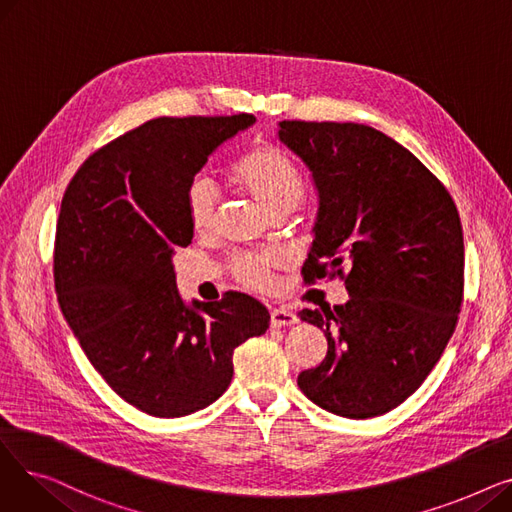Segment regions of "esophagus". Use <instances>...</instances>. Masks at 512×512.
Returning <instances> with one entry per match:
<instances>
[{"instance_id": "obj_1", "label": "esophagus", "mask_w": 512, "mask_h": 512, "mask_svg": "<svg viewBox=\"0 0 512 512\" xmlns=\"http://www.w3.org/2000/svg\"><path fill=\"white\" fill-rule=\"evenodd\" d=\"M270 317H272V326H274V328H282V326H292V324H297V315H294V313H292V311H288V309H282V307L272 309Z\"/></svg>"}]
</instances>
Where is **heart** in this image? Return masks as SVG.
Masks as SVG:
<instances>
[{
  "mask_svg": "<svg viewBox=\"0 0 512 512\" xmlns=\"http://www.w3.org/2000/svg\"><path fill=\"white\" fill-rule=\"evenodd\" d=\"M230 182L242 193L253 197L272 218H284L305 195V176L297 161L270 143H257L242 153L230 168ZM213 186L197 178L186 188L188 224L197 234H209L215 226ZM284 263L278 253H240L232 259L230 270L249 288L267 290L274 272Z\"/></svg>",
  "mask_w": 512,
  "mask_h": 512,
  "instance_id": "obj_1",
  "label": "heart"
}]
</instances>
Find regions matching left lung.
Here are the masks:
<instances>
[{
    "mask_svg": "<svg viewBox=\"0 0 512 512\" xmlns=\"http://www.w3.org/2000/svg\"><path fill=\"white\" fill-rule=\"evenodd\" d=\"M278 139L303 159L319 197L305 282L340 276L351 297L299 313L328 338L326 359L301 371L299 388L340 417L384 415L423 384L456 328L459 211L409 149L371 126L284 120Z\"/></svg>",
    "mask_w": 512,
    "mask_h": 512,
    "instance_id": "left-lung-1",
    "label": "left lung"
}]
</instances>
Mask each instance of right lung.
<instances>
[{"label": "right lung", "instance_id": "add662e5", "mask_svg": "<svg viewBox=\"0 0 512 512\" xmlns=\"http://www.w3.org/2000/svg\"><path fill=\"white\" fill-rule=\"evenodd\" d=\"M255 116L155 118L93 153L58 218L53 280L70 330L110 388L153 417L209 407L232 382L238 344L270 328L249 294L186 305L174 251L193 228L186 188Z\"/></svg>", "mask_w": 512, "mask_h": 512}]
</instances>
